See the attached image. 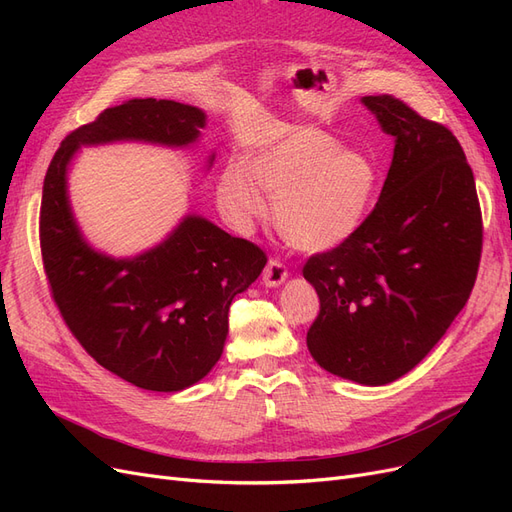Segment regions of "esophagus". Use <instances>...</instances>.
<instances>
[{
  "instance_id": "34e87169",
  "label": "esophagus",
  "mask_w": 512,
  "mask_h": 512,
  "mask_svg": "<svg viewBox=\"0 0 512 512\" xmlns=\"http://www.w3.org/2000/svg\"><path fill=\"white\" fill-rule=\"evenodd\" d=\"M288 277V269L280 258H271L265 267V273H262V280H265L267 286H280Z\"/></svg>"
}]
</instances>
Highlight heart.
Returning <instances> with one entry per match:
<instances>
[{
  "mask_svg": "<svg viewBox=\"0 0 512 512\" xmlns=\"http://www.w3.org/2000/svg\"><path fill=\"white\" fill-rule=\"evenodd\" d=\"M275 203L277 228L299 250L320 252L361 226L378 190V168L367 153L339 147L318 128H294L245 162H230L218 181V203L237 228L267 218Z\"/></svg>",
  "mask_w": 512,
  "mask_h": 512,
  "instance_id": "b5f03b06",
  "label": "heart"
}]
</instances>
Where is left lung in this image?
Returning a JSON list of instances; mask_svg holds the SVG:
<instances>
[{"mask_svg": "<svg viewBox=\"0 0 512 512\" xmlns=\"http://www.w3.org/2000/svg\"><path fill=\"white\" fill-rule=\"evenodd\" d=\"M393 162L352 235L303 265L320 299L307 348L331 374L389 384L425 359L468 303L483 252L474 173L455 134L395 96H365Z\"/></svg>", "mask_w": 512, "mask_h": 512, "instance_id": "obj_1", "label": "left lung"}]
</instances>
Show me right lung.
Here are the masks:
<instances>
[{
	"label": "right lung",
	"instance_id": "1",
	"mask_svg": "<svg viewBox=\"0 0 512 512\" xmlns=\"http://www.w3.org/2000/svg\"><path fill=\"white\" fill-rule=\"evenodd\" d=\"M200 128L205 113L194 106L126 100L70 132L44 177L40 252L59 314L91 359L147 391H181L209 374L224 350L230 303L265 269L267 254L190 215L156 250L102 256L72 220L66 168L79 145H190Z\"/></svg>",
	"mask_w": 512,
	"mask_h": 512
}]
</instances>
